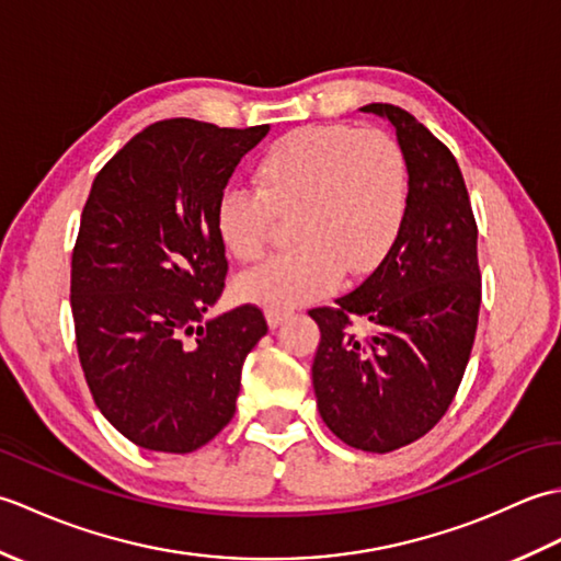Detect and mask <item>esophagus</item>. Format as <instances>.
Segmentation results:
<instances>
[{
  "instance_id": "34e87169",
  "label": "esophagus",
  "mask_w": 561,
  "mask_h": 561,
  "mask_svg": "<svg viewBox=\"0 0 561 561\" xmlns=\"http://www.w3.org/2000/svg\"><path fill=\"white\" fill-rule=\"evenodd\" d=\"M289 313H291V311H282V308H267L265 316H267V323H270V328H277V325H282L284 320L289 318Z\"/></svg>"
}]
</instances>
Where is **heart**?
<instances>
[{
    "label": "heart",
    "mask_w": 561,
    "mask_h": 561,
    "mask_svg": "<svg viewBox=\"0 0 561 561\" xmlns=\"http://www.w3.org/2000/svg\"><path fill=\"white\" fill-rule=\"evenodd\" d=\"M255 190L229 187L217 202L224 248L241 262L267 250L274 217L291 214L294 250L245 272L238 291L289 311L316 301L342 274L364 277L396 245L408 214V161L383 129L308 125L262 153Z\"/></svg>",
    "instance_id": "1"
}]
</instances>
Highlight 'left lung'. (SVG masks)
Masks as SVG:
<instances>
[{
  "instance_id": "1",
  "label": "left lung",
  "mask_w": 561,
  "mask_h": 561,
  "mask_svg": "<svg viewBox=\"0 0 561 561\" xmlns=\"http://www.w3.org/2000/svg\"><path fill=\"white\" fill-rule=\"evenodd\" d=\"M408 161V214L396 245L362 287L311 308L318 412L344 444L390 453L446 414L468 366L482 301L478 224L458 161L414 117L368 103Z\"/></svg>"
}]
</instances>
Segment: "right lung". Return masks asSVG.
Wrapping results in <instances>:
<instances>
[{"mask_svg":"<svg viewBox=\"0 0 561 561\" xmlns=\"http://www.w3.org/2000/svg\"><path fill=\"white\" fill-rule=\"evenodd\" d=\"M270 125L173 117L141 129L91 185L75 253L71 316L93 402L133 444L193 453L231 422L257 306L205 318L229 262L217 202Z\"/></svg>","mask_w":561,"mask_h":561,"instance_id":"right-lung-1","label":"right lung"}]
</instances>
